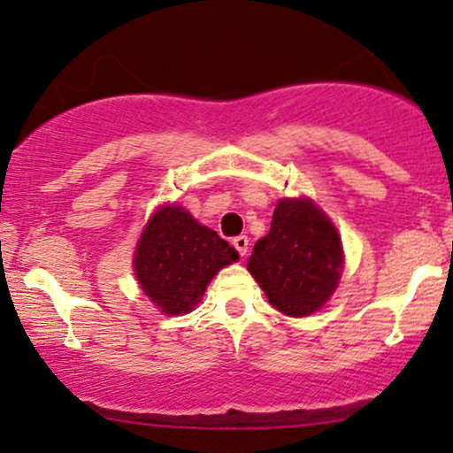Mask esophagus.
<instances>
[{
	"label": "esophagus",
	"mask_w": 453,
	"mask_h": 453,
	"mask_svg": "<svg viewBox=\"0 0 453 453\" xmlns=\"http://www.w3.org/2000/svg\"><path fill=\"white\" fill-rule=\"evenodd\" d=\"M232 244H234V249L238 251V256L241 257L247 256V251H249V238L247 236H236L232 241Z\"/></svg>",
	"instance_id": "1"
}]
</instances>
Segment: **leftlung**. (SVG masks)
<instances>
[{
	"label": "left lung",
	"instance_id": "8db88e82",
	"mask_svg": "<svg viewBox=\"0 0 453 453\" xmlns=\"http://www.w3.org/2000/svg\"><path fill=\"white\" fill-rule=\"evenodd\" d=\"M247 268L274 309L306 317L319 311L339 285L341 236L309 197H285L274 209L270 232L253 247Z\"/></svg>",
	"mask_w": 453,
	"mask_h": 453
}]
</instances>
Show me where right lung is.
<instances>
[{"mask_svg": "<svg viewBox=\"0 0 453 453\" xmlns=\"http://www.w3.org/2000/svg\"><path fill=\"white\" fill-rule=\"evenodd\" d=\"M236 249L217 232L197 223L183 206L153 212L134 253V273L144 296L161 313L194 311L211 279L236 262Z\"/></svg>", "mask_w": 453, "mask_h": 453, "instance_id": "1", "label": "right lung"}]
</instances>
